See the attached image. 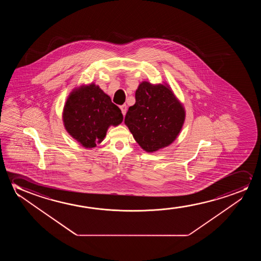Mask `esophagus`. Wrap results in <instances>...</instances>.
<instances>
[{"label":"esophagus","mask_w":261,"mask_h":261,"mask_svg":"<svg viewBox=\"0 0 261 261\" xmlns=\"http://www.w3.org/2000/svg\"><path fill=\"white\" fill-rule=\"evenodd\" d=\"M126 108L127 107H126V105H125V104L120 106V110H121L122 114L124 115V116H125V113H126V110H127Z\"/></svg>","instance_id":"34e87169"}]
</instances>
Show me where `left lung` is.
I'll return each instance as SVG.
<instances>
[{
    "label": "left lung",
    "mask_w": 261,
    "mask_h": 261,
    "mask_svg": "<svg viewBox=\"0 0 261 261\" xmlns=\"http://www.w3.org/2000/svg\"><path fill=\"white\" fill-rule=\"evenodd\" d=\"M185 110L168 86L143 82L136 92V103L125 115L136 142L152 152L175 141L185 121Z\"/></svg>",
    "instance_id": "1"
}]
</instances>
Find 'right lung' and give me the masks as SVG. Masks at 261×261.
<instances>
[{
  "instance_id": "obj_1",
  "label": "right lung",
  "mask_w": 261,
  "mask_h": 261,
  "mask_svg": "<svg viewBox=\"0 0 261 261\" xmlns=\"http://www.w3.org/2000/svg\"><path fill=\"white\" fill-rule=\"evenodd\" d=\"M122 120L119 108L93 84L74 91L63 111L67 131L86 148L96 146L106 136L108 127L118 125Z\"/></svg>"
}]
</instances>
